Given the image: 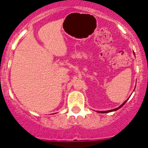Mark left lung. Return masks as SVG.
Returning a JSON list of instances; mask_svg holds the SVG:
<instances>
[{"instance_id":"left-lung-1","label":"left lung","mask_w":148,"mask_h":148,"mask_svg":"<svg viewBox=\"0 0 148 148\" xmlns=\"http://www.w3.org/2000/svg\"><path fill=\"white\" fill-rule=\"evenodd\" d=\"M125 102H126V101H124L123 103H122V104H121V106H120L119 107H118V108H115V109H113V110H108V111H99V112H102V113H106V112H113V111H116V110H119L120 108H121V107H122L124 105V104H125Z\"/></svg>"}]
</instances>
